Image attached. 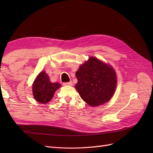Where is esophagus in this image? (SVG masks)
<instances>
[{
	"mask_svg": "<svg viewBox=\"0 0 153 153\" xmlns=\"http://www.w3.org/2000/svg\"><path fill=\"white\" fill-rule=\"evenodd\" d=\"M72 82H66V83H63V85L65 86H71L72 85Z\"/></svg>",
	"mask_w": 153,
	"mask_h": 153,
	"instance_id": "obj_1",
	"label": "esophagus"
}]
</instances>
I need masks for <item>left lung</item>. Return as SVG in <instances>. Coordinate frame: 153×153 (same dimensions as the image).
<instances>
[{
    "instance_id": "8db88e82",
    "label": "left lung",
    "mask_w": 153,
    "mask_h": 153,
    "mask_svg": "<svg viewBox=\"0 0 153 153\" xmlns=\"http://www.w3.org/2000/svg\"><path fill=\"white\" fill-rule=\"evenodd\" d=\"M76 76L77 83L75 88L81 98L90 106H97L108 102L115 92V70L95 57H89L81 65Z\"/></svg>"
}]
</instances>
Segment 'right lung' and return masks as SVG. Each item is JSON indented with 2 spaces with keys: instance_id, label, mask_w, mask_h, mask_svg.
<instances>
[{
  "instance_id": "obj_1",
  "label": "right lung",
  "mask_w": 153,
  "mask_h": 153,
  "mask_svg": "<svg viewBox=\"0 0 153 153\" xmlns=\"http://www.w3.org/2000/svg\"><path fill=\"white\" fill-rule=\"evenodd\" d=\"M60 87V83L51 82L48 75L43 71L39 74L32 85L33 95L37 102L47 104L53 98L55 91Z\"/></svg>"
}]
</instances>
